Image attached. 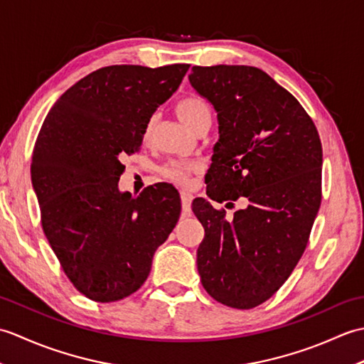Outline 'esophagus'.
<instances>
[{"mask_svg": "<svg viewBox=\"0 0 364 364\" xmlns=\"http://www.w3.org/2000/svg\"><path fill=\"white\" fill-rule=\"evenodd\" d=\"M191 203H192V196L188 194V192H181V206H183L184 215L191 214Z\"/></svg>", "mask_w": 364, "mask_h": 364, "instance_id": "esophagus-1", "label": "esophagus"}]
</instances>
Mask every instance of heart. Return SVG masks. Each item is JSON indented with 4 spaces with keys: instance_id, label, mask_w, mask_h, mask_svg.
<instances>
[{
    "instance_id": "1",
    "label": "heart",
    "mask_w": 364,
    "mask_h": 364,
    "mask_svg": "<svg viewBox=\"0 0 364 364\" xmlns=\"http://www.w3.org/2000/svg\"><path fill=\"white\" fill-rule=\"evenodd\" d=\"M175 112L184 125L189 129L196 131L198 127H202L203 123H211V107L206 103V100L196 94H189L181 97L175 103ZM154 128V119H150L145 123L144 128V141H150L151 133ZM196 166L186 164V162H170L164 168H162V173L170 181H173L180 186H188L189 184V176L194 172Z\"/></svg>"
}]
</instances>
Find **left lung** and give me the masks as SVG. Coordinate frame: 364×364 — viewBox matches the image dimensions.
I'll use <instances>...</instances> for the list:
<instances>
[{"mask_svg":"<svg viewBox=\"0 0 364 364\" xmlns=\"http://www.w3.org/2000/svg\"><path fill=\"white\" fill-rule=\"evenodd\" d=\"M189 81L219 122L206 194L245 203L227 218L194 200L205 228L197 269L214 300L250 310L280 289L306 249L322 198L321 139L296 97L257 67L196 65Z\"/></svg>","mask_w":364,"mask_h":364,"instance_id":"8db88e82","label":"left lung"}]
</instances>
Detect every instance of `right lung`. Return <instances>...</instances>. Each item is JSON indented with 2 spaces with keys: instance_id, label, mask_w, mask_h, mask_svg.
I'll return each instance as SVG.
<instances>
[{
  "instance_id": "obj_1",
  "label": "right lung",
  "mask_w": 364,
  "mask_h": 364,
  "mask_svg": "<svg viewBox=\"0 0 364 364\" xmlns=\"http://www.w3.org/2000/svg\"><path fill=\"white\" fill-rule=\"evenodd\" d=\"M189 64L111 65L84 76L46 114L31 180L43 233L68 280L87 299L136 292L180 218L176 189L119 191L120 158L141 150L145 123L172 97Z\"/></svg>"
}]
</instances>
